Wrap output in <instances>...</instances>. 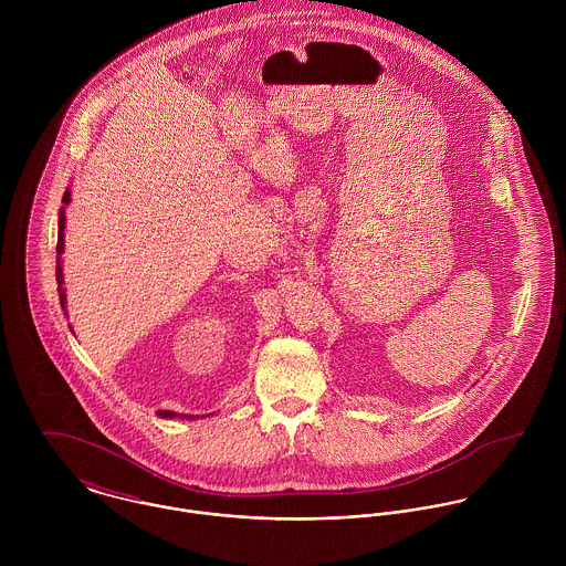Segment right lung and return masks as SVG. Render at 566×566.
Masks as SVG:
<instances>
[{
    "mask_svg": "<svg viewBox=\"0 0 566 566\" xmlns=\"http://www.w3.org/2000/svg\"><path fill=\"white\" fill-rule=\"evenodd\" d=\"M63 202L67 205L70 202V191L63 193ZM63 231H65V213L61 211L59 216V243H56V281H59V294H61V305L65 307V292H63V270H61V254H63V248H65V238H63ZM159 416L163 418H174L176 413L174 411H159Z\"/></svg>",
    "mask_w": 566,
    "mask_h": 566,
    "instance_id": "add662e5",
    "label": "right lung"
}]
</instances>
